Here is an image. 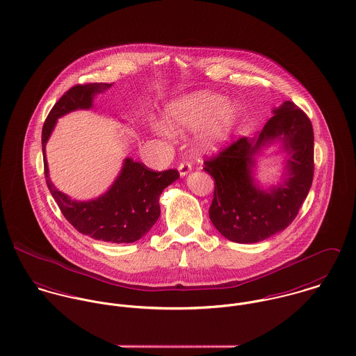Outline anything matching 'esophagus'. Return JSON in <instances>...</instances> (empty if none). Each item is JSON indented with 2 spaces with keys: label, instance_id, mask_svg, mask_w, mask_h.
<instances>
[{
  "label": "esophagus",
  "instance_id": "34e87169",
  "mask_svg": "<svg viewBox=\"0 0 356 356\" xmlns=\"http://www.w3.org/2000/svg\"><path fill=\"white\" fill-rule=\"evenodd\" d=\"M178 171L181 177H186L192 171V165L189 163H181L178 167Z\"/></svg>",
  "mask_w": 356,
  "mask_h": 356
}]
</instances>
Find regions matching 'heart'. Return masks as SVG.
Listing matches in <instances>:
<instances>
[{"label": "heart", "mask_w": 356, "mask_h": 356, "mask_svg": "<svg viewBox=\"0 0 356 356\" xmlns=\"http://www.w3.org/2000/svg\"><path fill=\"white\" fill-rule=\"evenodd\" d=\"M240 108L234 102H225L219 95L199 92L172 102L165 112L168 127L179 134L196 131L197 148L204 153L222 148L232 138L240 119ZM153 130L157 136L168 138L170 131L156 124Z\"/></svg>", "instance_id": "1"}]
</instances>
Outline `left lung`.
Masks as SVG:
<instances>
[{
    "label": "left lung",
    "mask_w": 356,
    "mask_h": 356,
    "mask_svg": "<svg viewBox=\"0 0 356 356\" xmlns=\"http://www.w3.org/2000/svg\"><path fill=\"white\" fill-rule=\"evenodd\" d=\"M273 118L254 137L240 138L218 157L204 161L215 181L209 219L227 240L254 244L282 232L296 218L314 175V131L293 102L273 108ZM274 145L284 154V172L273 186L255 178L258 157Z\"/></svg>",
    "instance_id": "left-lung-1"
}]
</instances>
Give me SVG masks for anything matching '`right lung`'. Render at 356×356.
Instances as JSON below:
<instances>
[{
  "label": "right lung",
  "instance_id": "obj_1",
  "mask_svg": "<svg viewBox=\"0 0 356 356\" xmlns=\"http://www.w3.org/2000/svg\"><path fill=\"white\" fill-rule=\"evenodd\" d=\"M111 86L112 83L74 86L54 104L42 127L45 178L63 215L79 233L105 243L130 244L152 229L160 216V195L179 178V172L177 170L154 172L143 163L126 157L106 192L96 199L79 202L72 200L53 185L47 160V144L57 120L78 109H92L95 97Z\"/></svg>",
  "mask_w": 356,
  "mask_h": 356
}]
</instances>
